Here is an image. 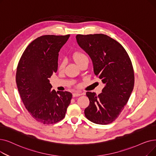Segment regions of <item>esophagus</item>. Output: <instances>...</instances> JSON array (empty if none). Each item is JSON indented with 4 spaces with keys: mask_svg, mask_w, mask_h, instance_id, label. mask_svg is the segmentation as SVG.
<instances>
[{
    "mask_svg": "<svg viewBox=\"0 0 156 156\" xmlns=\"http://www.w3.org/2000/svg\"><path fill=\"white\" fill-rule=\"evenodd\" d=\"M82 93H79V92H76V93H73V98H75V97H78L82 96Z\"/></svg>",
    "mask_w": 156,
    "mask_h": 156,
    "instance_id": "esophagus-1",
    "label": "esophagus"
}]
</instances>
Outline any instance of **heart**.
I'll return each instance as SVG.
<instances>
[{
  "instance_id": "1",
  "label": "heart",
  "mask_w": 156,
  "mask_h": 156,
  "mask_svg": "<svg viewBox=\"0 0 156 156\" xmlns=\"http://www.w3.org/2000/svg\"><path fill=\"white\" fill-rule=\"evenodd\" d=\"M73 57L74 58V60H75V62L79 65L82 62H83V61H85V60H89L87 56L85 55V53H83V52H81L79 51H74L73 53ZM66 65V60L65 59L62 60L60 61L59 66H58V69L59 70H63Z\"/></svg>"
}]
</instances>
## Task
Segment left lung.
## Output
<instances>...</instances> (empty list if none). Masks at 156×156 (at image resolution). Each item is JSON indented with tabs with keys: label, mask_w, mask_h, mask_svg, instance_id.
Here are the masks:
<instances>
[{
	"label": "left lung",
	"mask_w": 156,
	"mask_h": 156,
	"mask_svg": "<svg viewBox=\"0 0 156 156\" xmlns=\"http://www.w3.org/2000/svg\"><path fill=\"white\" fill-rule=\"evenodd\" d=\"M76 38L79 46L90 57L96 76L105 85L98 96L86 93L90 104L85 109V115L95 124H110L123 110L133 90L131 60L122 46L103 34H78Z\"/></svg>",
	"instance_id": "1"
}]
</instances>
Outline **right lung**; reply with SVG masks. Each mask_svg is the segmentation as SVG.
Returning <instances> with one entry per match:
<instances>
[{"label":"right lung","mask_w":156,"mask_h":156,"mask_svg":"<svg viewBox=\"0 0 156 156\" xmlns=\"http://www.w3.org/2000/svg\"><path fill=\"white\" fill-rule=\"evenodd\" d=\"M70 35H45L27 47L17 66L16 82L26 109L44 124L62 120L72 94L52 90L49 78L58 67V52Z\"/></svg>","instance_id":"add662e5"}]
</instances>
